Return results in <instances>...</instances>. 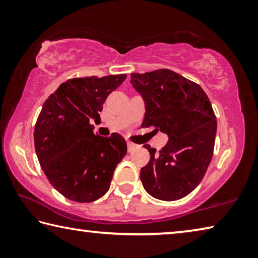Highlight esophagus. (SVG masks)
<instances>
[{"label": "esophagus", "mask_w": 258, "mask_h": 258, "mask_svg": "<svg viewBox=\"0 0 258 258\" xmlns=\"http://www.w3.org/2000/svg\"><path fill=\"white\" fill-rule=\"evenodd\" d=\"M139 146L135 145V143H132V142H127V150L128 152H132L134 151L135 149H138Z\"/></svg>", "instance_id": "34e87169"}]
</instances>
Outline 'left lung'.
Masks as SVG:
<instances>
[{"label":"left lung","instance_id":"1","mask_svg":"<svg viewBox=\"0 0 258 258\" xmlns=\"http://www.w3.org/2000/svg\"><path fill=\"white\" fill-rule=\"evenodd\" d=\"M131 83L142 95L146 113L141 126L167 134L159 152L146 145L150 160L140 178L152 197L174 202L202 182L211 163L216 137V116L197 83L169 69L131 74Z\"/></svg>","mask_w":258,"mask_h":258}]
</instances>
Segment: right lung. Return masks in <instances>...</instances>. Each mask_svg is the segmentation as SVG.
<instances>
[{
  "instance_id": "1",
  "label": "right lung",
  "mask_w": 258,
  "mask_h": 258,
  "mask_svg": "<svg viewBox=\"0 0 258 258\" xmlns=\"http://www.w3.org/2000/svg\"><path fill=\"white\" fill-rule=\"evenodd\" d=\"M127 77H77L47 98L34 130L35 150L54 189L76 203H92L110 186L113 172L127 152L118 133L102 138L91 119H100L103 103Z\"/></svg>"
}]
</instances>
